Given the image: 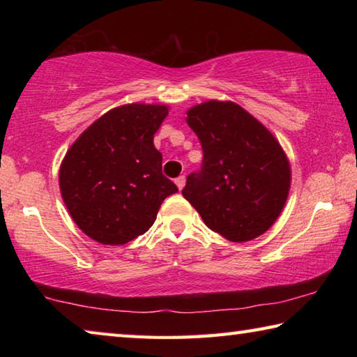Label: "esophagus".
<instances>
[{
	"label": "esophagus",
	"instance_id": "1",
	"mask_svg": "<svg viewBox=\"0 0 357 357\" xmlns=\"http://www.w3.org/2000/svg\"><path fill=\"white\" fill-rule=\"evenodd\" d=\"M174 183H176L179 190H183L184 185H185V176H178L176 179H174Z\"/></svg>",
	"mask_w": 357,
	"mask_h": 357
}]
</instances>
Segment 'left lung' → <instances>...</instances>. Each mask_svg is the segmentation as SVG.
<instances>
[{
	"instance_id": "8db88e82",
	"label": "left lung",
	"mask_w": 357,
	"mask_h": 357,
	"mask_svg": "<svg viewBox=\"0 0 357 357\" xmlns=\"http://www.w3.org/2000/svg\"><path fill=\"white\" fill-rule=\"evenodd\" d=\"M203 149L183 195L203 222L231 243L268 231L285 206L291 172L279 142L233 102L209 100L187 112Z\"/></svg>"
}]
</instances>
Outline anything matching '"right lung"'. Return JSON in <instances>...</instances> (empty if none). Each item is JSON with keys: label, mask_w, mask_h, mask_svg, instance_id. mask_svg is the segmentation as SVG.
<instances>
[{"label": "right lung", "mask_w": 357, "mask_h": 357, "mask_svg": "<svg viewBox=\"0 0 357 357\" xmlns=\"http://www.w3.org/2000/svg\"><path fill=\"white\" fill-rule=\"evenodd\" d=\"M165 105L113 108L78 137L59 168V189L84 234L123 245L153 227L162 202L178 192L162 173L154 134Z\"/></svg>", "instance_id": "1"}]
</instances>
